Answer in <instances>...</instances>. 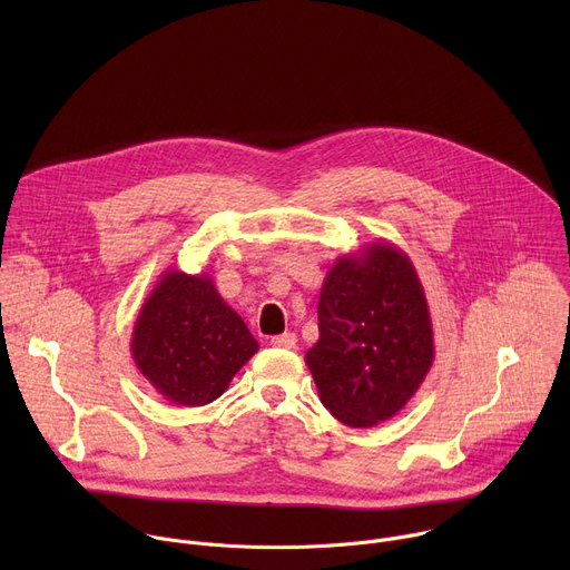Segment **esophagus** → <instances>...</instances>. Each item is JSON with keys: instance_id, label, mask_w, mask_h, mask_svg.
<instances>
[{"instance_id": "34e87169", "label": "esophagus", "mask_w": 570, "mask_h": 570, "mask_svg": "<svg viewBox=\"0 0 570 570\" xmlns=\"http://www.w3.org/2000/svg\"><path fill=\"white\" fill-rule=\"evenodd\" d=\"M295 343H297V336H295V334H291V332L279 334V336H273V338H271V345H273V347H282V350H293V347H295Z\"/></svg>"}]
</instances>
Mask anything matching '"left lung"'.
I'll return each mask as SVG.
<instances>
[{
    "instance_id": "obj_1",
    "label": "left lung",
    "mask_w": 570,
    "mask_h": 570,
    "mask_svg": "<svg viewBox=\"0 0 570 570\" xmlns=\"http://www.w3.org/2000/svg\"><path fill=\"white\" fill-rule=\"evenodd\" d=\"M317 330L306 365L324 409L352 429L394 417L435 358L417 271L385 240L336 259L320 291Z\"/></svg>"
}]
</instances>
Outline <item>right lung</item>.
I'll return each mask as SVG.
<instances>
[{
  "instance_id": "right-lung-1",
  "label": "right lung",
  "mask_w": 570,
  "mask_h": 570,
  "mask_svg": "<svg viewBox=\"0 0 570 570\" xmlns=\"http://www.w3.org/2000/svg\"><path fill=\"white\" fill-rule=\"evenodd\" d=\"M257 350L259 343L212 277L176 268L144 299L130 338L132 361L146 381L187 409L218 399Z\"/></svg>"
}]
</instances>
